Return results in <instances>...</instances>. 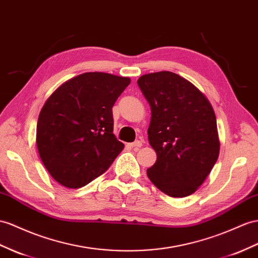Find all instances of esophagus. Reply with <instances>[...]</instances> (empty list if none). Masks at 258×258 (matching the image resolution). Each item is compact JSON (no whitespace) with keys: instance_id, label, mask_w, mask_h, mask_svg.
<instances>
[{"instance_id":"1","label":"esophagus","mask_w":258,"mask_h":258,"mask_svg":"<svg viewBox=\"0 0 258 258\" xmlns=\"http://www.w3.org/2000/svg\"><path fill=\"white\" fill-rule=\"evenodd\" d=\"M130 145V147H132L133 148L134 150H138V148H141L142 147V142H140V141H135L134 143H131V144H128Z\"/></svg>"}]
</instances>
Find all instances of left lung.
Wrapping results in <instances>:
<instances>
[{"instance_id":"obj_1","label":"left lung","mask_w":258,"mask_h":258,"mask_svg":"<svg viewBox=\"0 0 258 258\" xmlns=\"http://www.w3.org/2000/svg\"><path fill=\"white\" fill-rule=\"evenodd\" d=\"M137 84L150 105L148 141L157 154L147 170L149 180L171 197L193 194L219 156L213 107L200 89L172 72L145 74Z\"/></svg>"}]
</instances>
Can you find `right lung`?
<instances>
[{
  "label": "right lung",
  "mask_w": 258,
  "mask_h": 258,
  "mask_svg": "<svg viewBox=\"0 0 258 258\" xmlns=\"http://www.w3.org/2000/svg\"><path fill=\"white\" fill-rule=\"evenodd\" d=\"M131 83L101 72L84 73L61 85L40 111L38 153L61 185L79 188L104 173L124 148L113 134V107Z\"/></svg>",
  "instance_id": "right-lung-1"
}]
</instances>
